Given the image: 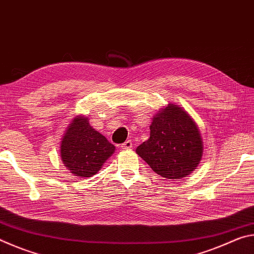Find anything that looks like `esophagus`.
Segmentation results:
<instances>
[{"mask_svg": "<svg viewBox=\"0 0 254 254\" xmlns=\"http://www.w3.org/2000/svg\"><path fill=\"white\" fill-rule=\"evenodd\" d=\"M132 147H133V144H132V141H130V140L126 141V142H124V143L121 145V148H122L123 150H128V149H131Z\"/></svg>", "mask_w": 254, "mask_h": 254, "instance_id": "obj_1", "label": "esophagus"}]
</instances>
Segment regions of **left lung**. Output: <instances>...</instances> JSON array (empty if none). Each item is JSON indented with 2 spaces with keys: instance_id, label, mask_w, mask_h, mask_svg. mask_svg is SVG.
<instances>
[{
  "instance_id": "8db88e82",
  "label": "left lung",
  "mask_w": 254,
  "mask_h": 254,
  "mask_svg": "<svg viewBox=\"0 0 254 254\" xmlns=\"http://www.w3.org/2000/svg\"><path fill=\"white\" fill-rule=\"evenodd\" d=\"M135 152L154 173L167 179L190 175L204 152L199 127L182 106L169 103L159 110L150 124V137Z\"/></svg>"
}]
</instances>
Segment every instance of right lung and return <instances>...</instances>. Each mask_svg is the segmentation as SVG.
I'll list each match as a JSON object with an SVG mask.
<instances>
[{"label":"right lung","mask_w":254,"mask_h":254,"mask_svg":"<svg viewBox=\"0 0 254 254\" xmlns=\"http://www.w3.org/2000/svg\"><path fill=\"white\" fill-rule=\"evenodd\" d=\"M115 147L89 124L85 115L71 119L60 141V159L79 178L92 177L101 170Z\"/></svg>","instance_id":"add662e5"}]
</instances>
